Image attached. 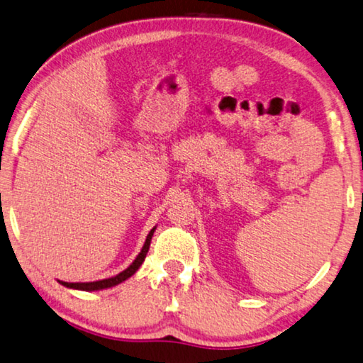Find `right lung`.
Masks as SVG:
<instances>
[{
  "label": "right lung",
  "mask_w": 363,
  "mask_h": 363,
  "mask_svg": "<svg viewBox=\"0 0 363 363\" xmlns=\"http://www.w3.org/2000/svg\"><path fill=\"white\" fill-rule=\"evenodd\" d=\"M157 226H155L150 233H148L147 239H145V244H143L142 250L139 252V255L135 257V260L132 262L128 268L124 269V272L118 273L116 276H111V278H106V279H100V281H94V283H66V281H60L57 279V283L62 284L65 287H69V289H77V291H101V289H109V287H114L121 283H124L125 279H129L132 274H134L137 269L142 267L143 260H145V257L148 254V249H150V242H152V238H153V233Z\"/></svg>",
  "instance_id": "obj_1"
}]
</instances>
